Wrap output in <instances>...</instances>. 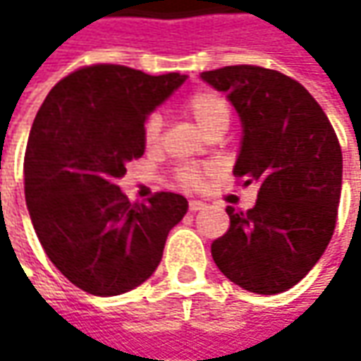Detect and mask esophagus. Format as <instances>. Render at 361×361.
Masks as SVG:
<instances>
[{
	"label": "esophagus",
	"instance_id": "obj_1",
	"mask_svg": "<svg viewBox=\"0 0 361 361\" xmlns=\"http://www.w3.org/2000/svg\"><path fill=\"white\" fill-rule=\"evenodd\" d=\"M204 207H207V204H204V202H201V201H190V202H188V211H190V213L202 211Z\"/></svg>",
	"mask_w": 361,
	"mask_h": 361
}]
</instances>
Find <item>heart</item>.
Masks as SVG:
<instances>
[{
    "instance_id": "b5f03b06",
    "label": "heart",
    "mask_w": 361,
    "mask_h": 361,
    "mask_svg": "<svg viewBox=\"0 0 361 361\" xmlns=\"http://www.w3.org/2000/svg\"><path fill=\"white\" fill-rule=\"evenodd\" d=\"M185 112L192 118V122L201 128L202 134L215 130V128H227L231 118V106L229 102L211 90L195 92L192 96H188L185 102ZM160 116L159 114H150L145 122L142 128V140L148 150H154L160 142ZM180 183L185 187H199L201 183V173L197 169H185L180 173Z\"/></svg>"
}]
</instances>
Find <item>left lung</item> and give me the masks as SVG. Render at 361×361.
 I'll return each instance as SVG.
<instances>
[{"label":"left lung","mask_w":361,"mask_h":361,"mask_svg":"<svg viewBox=\"0 0 361 361\" xmlns=\"http://www.w3.org/2000/svg\"><path fill=\"white\" fill-rule=\"evenodd\" d=\"M241 120L233 174L257 185L247 213L227 207L229 231L211 245L221 273L243 289L275 295L299 283L336 229L341 148L326 112L299 82L259 66L202 72Z\"/></svg>","instance_id":"8db88e82"}]
</instances>
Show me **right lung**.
<instances>
[{
  "label": "right lung",
  "mask_w": 361,
  "mask_h": 361,
  "mask_svg": "<svg viewBox=\"0 0 361 361\" xmlns=\"http://www.w3.org/2000/svg\"><path fill=\"white\" fill-rule=\"evenodd\" d=\"M187 76H148L98 63L58 82L37 110L25 150V202L35 235L63 277L112 298L157 271L183 195L130 202L116 180L145 154L142 128Z\"/></svg>",
  "instance_id": "right-lung-1"
}]
</instances>
